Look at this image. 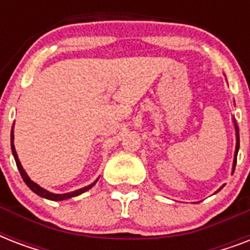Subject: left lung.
<instances>
[{"instance_id": "obj_1", "label": "left lung", "mask_w": 250, "mask_h": 250, "mask_svg": "<svg viewBox=\"0 0 250 250\" xmlns=\"http://www.w3.org/2000/svg\"><path fill=\"white\" fill-rule=\"evenodd\" d=\"M235 122V121H233ZM235 129H236V149H235V157H233V167H232V174L235 171V166H236V158H237V152L240 148V137H239V127H237L236 122H235Z\"/></svg>"}]
</instances>
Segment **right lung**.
<instances>
[{"instance_id": "right-lung-1", "label": "right lung", "mask_w": 250, "mask_h": 250, "mask_svg": "<svg viewBox=\"0 0 250 250\" xmlns=\"http://www.w3.org/2000/svg\"><path fill=\"white\" fill-rule=\"evenodd\" d=\"M11 152H13L14 160H15V162H17L18 170H19V172H21V178H23V180H24L25 184L29 187V189L33 190V192H35L36 194H39L40 197L48 198V200H52V201H62V200H67V198H71V197H75V196H79V194L84 193V192H86L88 189H90V188H92V187H93L98 180V179H97L96 182H93L92 184H89V186L84 187V188H80V189H78V190H74V192H70V193H63V194L52 193V192H49V190L44 189V188H41L39 184H36L35 182H32V180L29 179L28 175H27V172L24 171V168L21 167V161H19V158H18L17 152H15V146H14V133H13V131H11Z\"/></svg>"}]
</instances>
